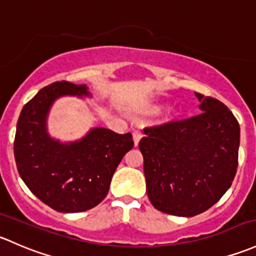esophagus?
I'll list each match as a JSON object with an SVG mask.
<instances>
[{"mask_svg": "<svg viewBox=\"0 0 256 256\" xmlns=\"http://www.w3.org/2000/svg\"><path fill=\"white\" fill-rule=\"evenodd\" d=\"M132 138H134V144H135V147L138 146L140 144V140L142 138V134L140 132V131H134L132 132Z\"/></svg>", "mask_w": 256, "mask_h": 256, "instance_id": "1", "label": "esophagus"}]
</instances>
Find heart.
<instances>
[{
  "label": "heart",
  "mask_w": 256,
  "mask_h": 256,
  "mask_svg": "<svg viewBox=\"0 0 256 256\" xmlns=\"http://www.w3.org/2000/svg\"><path fill=\"white\" fill-rule=\"evenodd\" d=\"M160 109H162V104H160V103H153V104H150V106H147L144 112H146L147 114H157V112H160ZM179 114H180V112H179V109H178L176 106H170L168 110H166V121H172V120L176 119V118L179 116Z\"/></svg>",
  "instance_id": "b5f03b06"
}]
</instances>
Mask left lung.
<instances>
[{"mask_svg": "<svg viewBox=\"0 0 256 256\" xmlns=\"http://www.w3.org/2000/svg\"><path fill=\"white\" fill-rule=\"evenodd\" d=\"M195 96L200 115L144 128L138 144L150 204L173 216L192 217L214 206L238 166L240 128L234 115L217 99Z\"/></svg>", "mask_w": 256, "mask_h": 256, "instance_id": "left-lung-1", "label": "left lung"}]
</instances>
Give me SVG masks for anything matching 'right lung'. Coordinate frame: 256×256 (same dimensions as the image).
<instances>
[{"instance_id":"1","label":"right lung","mask_w":256,"mask_h":256,"mask_svg":"<svg viewBox=\"0 0 256 256\" xmlns=\"http://www.w3.org/2000/svg\"><path fill=\"white\" fill-rule=\"evenodd\" d=\"M61 96L90 98L86 84L61 80L40 90L22 109L14 138L18 173L32 192L55 211L93 208L109 192L115 169L134 147L130 132L92 128L82 138L62 142L50 136L48 116Z\"/></svg>"}]
</instances>
